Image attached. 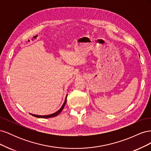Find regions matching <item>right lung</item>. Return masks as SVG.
<instances>
[{
	"instance_id": "1",
	"label": "right lung",
	"mask_w": 151,
	"mask_h": 151,
	"mask_svg": "<svg viewBox=\"0 0 151 151\" xmlns=\"http://www.w3.org/2000/svg\"><path fill=\"white\" fill-rule=\"evenodd\" d=\"M67 96L65 98V101L64 103H63V105L62 106V107L60 108V109H59V110H58L57 112L54 113L53 114H51V115H33V114H31V115H33V116H35V117H37V118H52V117H54V116H57L58 115H59L61 113V111L63 110V108H64L65 105L66 104V102H67Z\"/></svg>"
}]
</instances>
